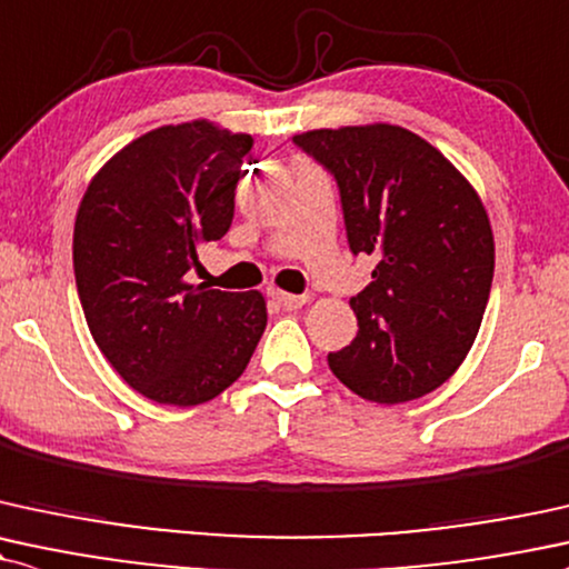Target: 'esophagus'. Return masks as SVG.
I'll return each instance as SVG.
<instances>
[{
	"label": "esophagus",
	"mask_w": 569,
	"mask_h": 569,
	"mask_svg": "<svg viewBox=\"0 0 569 569\" xmlns=\"http://www.w3.org/2000/svg\"><path fill=\"white\" fill-rule=\"evenodd\" d=\"M272 299L278 305H283L286 310H299V307L307 305V297H297V293H286V291H272Z\"/></svg>",
	"instance_id": "34e87169"
}]
</instances>
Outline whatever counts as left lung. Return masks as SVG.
Wrapping results in <instances>:
<instances>
[{
  "mask_svg": "<svg viewBox=\"0 0 569 569\" xmlns=\"http://www.w3.org/2000/svg\"><path fill=\"white\" fill-rule=\"evenodd\" d=\"M293 142L337 177L352 254L376 259L350 307L358 337L328 355L345 387L381 406L435 392L480 331L496 243L471 182L395 124L312 129Z\"/></svg>",
  "mask_w": 569,
  "mask_h": 569,
  "instance_id": "8db88e82",
  "label": "left lung"
}]
</instances>
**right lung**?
<instances>
[{
    "label": "right lung",
    "instance_id": "obj_1",
    "mask_svg": "<svg viewBox=\"0 0 569 569\" xmlns=\"http://www.w3.org/2000/svg\"><path fill=\"white\" fill-rule=\"evenodd\" d=\"M254 140L214 121L167 124L92 177L73 224V272L94 345L161 406H201L249 366L267 326L259 291L188 283L198 246L230 230Z\"/></svg>",
    "mask_w": 569,
    "mask_h": 569
}]
</instances>
